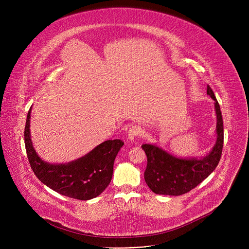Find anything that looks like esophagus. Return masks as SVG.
<instances>
[{
	"instance_id": "obj_1",
	"label": "esophagus",
	"mask_w": 249,
	"mask_h": 249,
	"mask_svg": "<svg viewBox=\"0 0 249 249\" xmlns=\"http://www.w3.org/2000/svg\"><path fill=\"white\" fill-rule=\"evenodd\" d=\"M141 132H142V129L138 125H134V126L130 127L129 131H128V139L130 141H134L138 136H140Z\"/></svg>"
}]
</instances>
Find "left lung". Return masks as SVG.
Segmentation results:
<instances>
[{
  "mask_svg": "<svg viewBox=\"0 0 249 249\" xmlns=\"http://www.w3.org/2000/svg\"><path fill=\"white\" fill-rule=\"evenodd\" d=\"M207 94L215 100L217 141L214 148L205 158L180 159L156 145L144 144L142 146L148 159L144 173L145 181L154 193L170 196L185 194L206 179L217 167L224 145V124L220 104L209 85Z\"/></svg>",
  "mask_w": 249,
  "mask_h": 249,
  "instance_id": "obj_1",
  "label": "left lung"
}]
</instances>
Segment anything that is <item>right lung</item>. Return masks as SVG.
Masks as SVG:
<instances>
[{"label": "right lung", "instance_id": "obj_1", "mask_svg": "<svg viewBox=\"0 0 249 249\" xmlns=\"http://www.w3.org/2000/svg\"><path fill=\"white\" fill-rule=\"evenodd\" d=\"M30 112L31 108L26 117L24 144L30 166L37 178L52 190L70 198L85 201L100 195L111 181L114 160L124 142L107 140L76 160L49 163L38 157L32 146Z\"/></svg>", "mask_w": 249, "mask_h": 249}]
</instances>
